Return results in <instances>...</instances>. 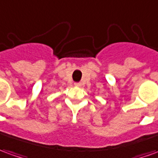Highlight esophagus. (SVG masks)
<instances>
[{"label":"esophagus","instance_id":"obj_1","mask_svg":"<svg viewBox=\"0 0 158 158\" xmlns=\"http://www.w3.org/2000/svg\"><path fill=\"white\" fill-rule=\"evenodd\" d=\"M75 86H77V87H81V82H75Z\"/></svg>","mask_w":158,"mask_h":158}]
</instances>
